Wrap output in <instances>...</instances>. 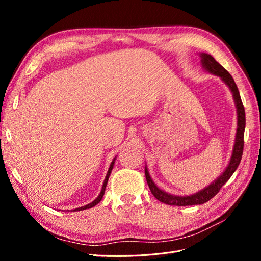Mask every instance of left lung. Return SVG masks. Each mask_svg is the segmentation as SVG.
<instances>
[{
    "instance_id": "1",
    "label": "left lung",
    "mask_w": 261,
    "mask_h": 261,
    "mask_svg": "<svg viewBox=\"0 0 261 261\" xmlns=\"http://www.w3.org/2000/svg\"><path fill=\"white\" fill-rule=\"evenodd\" d=\"M200 58H201V65L203 66V68L208 70L209 73L221 77V80L228 86V88H230V90L233 93L235 106H236V109H238V130H236L235 144H234L233 153L231 156L230 163H228L225 171L209 186L203 188L202 191L191 196H185V197L174 196L161 191V189L158 188L156 185L153 183V180L151 179V177H150L149 172L146 167L145 175H146L148 186L150 188V191H151L152 195L159 201L167 204H171V206H193V204H202L204 202L209 201L212 197H215L219 193L221 187H222L233 175V173L236 171V169L239 168V164L241 162L242 155H243L244 132H245V124H246V118H245V110L242 103V99L240 96L238 86H236L233 77L230 75V73H228L222 65L219 64V63L213 59L210 54L201 53Z\"/></svg>"
}]
</instances>
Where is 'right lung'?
I'll return each instance as SVG.
<instances>
[{"label": "right lung", "mask_w": 261, "mask_h": 261, "mask_svg": "<svg viewBox=\"0 0 261 261\" xmlns=\"http://www.w3.org/2000/svg\"><path fill=\"white\" fill-rule=\"evenodd\" d=\"M114 161H115V158H114V159H113V161H112L111 165H110L109 171H108V173H107L106 179H105V181H103V186H102L101 193H100V194H99V196L97 197V199H94L92 202H90L89 204H86V206H84V207H81V208H77V209H75L74 211H81V210H85V209H89V208H92V207H94V206H96V204H98V203L101 201L102 197H103V195H105V193H106V186H107V184H108V179H109V177H110V174H111V172H112L113 165H114Z\"/></svg>", "instance_id": "1"}]
</instances>
